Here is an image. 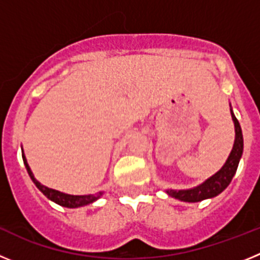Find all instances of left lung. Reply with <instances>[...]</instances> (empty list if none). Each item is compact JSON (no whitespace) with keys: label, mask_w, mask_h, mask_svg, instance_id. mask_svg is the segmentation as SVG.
Instances as JSON below:
<instances>
[{"label":"left lung","mask_w":260,"mask_h":260,"mask_svg":"<svg viewBox=\"0 0 260 260\" xmlns=\"http://www.w3.org/2000/svg\"><path fill=\"white\" fill-rule=\"evenodd\" d=\"M232 110V109H231ZM232 113V119L234 122V132H236V139H234L233 148L229 155L228 160L225 161L224 167L220 169L217 173L210 177L208 180L204 181L197 187H192L189 190H167V194L173 197L176 199H180L182 202H189V203H195V202H201L204 199L213 198L220 192L224 191L228 185L231 183L232 178L237 172L238 162L241 160V156L243 152V137L242 130H241L240 122L236 118L233 112Z\"/></svg>","instance_id":"obj_1"}]
</instances>
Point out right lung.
<instances>
[{
    "mask_svg": "<svg viewBox=\"0 0 260 260\" xmlns=\"http://www.w3.org/2000/svg\"><path fill=\"white\" fill-rule=\"evenodd\" d=\"M22 157H23V162L26 165V169L28 172L29 177H31V180L34 181V183L36 185L39 190H40L43 194L47 197L48 199H50L54 203L59 204L62 207H68V208H77V207H82V206H87L89 203H93L95 201H98L100 197L103 195V191L96 192V194H89V195H70V194H65V192H61L58 190L54 189H49L47 186L41 185L38 180L35 178L34 173L31 172V168H29L28 162H27V158L24 156V153L22 152Z\"/></svg>",
    "mask_w": 260,
    "mask_h": 260,
    "instance_id": "right-lung-1",
    "label": "right lung"
}]
</instances>
